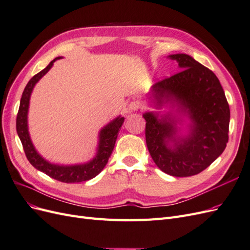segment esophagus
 I'll use <instances>...</instances> for the list:
<instances>
[{"label":"esophagus","instance_id":"1","mask_svg":"<svg viewBox=\"0 0 250 250\" xmlns=\"http://www.w3.org/2000/svg\"><path fill=\"white\" fill-rule=\"evenodd\" d=\"M142 107V102L140 100H132L129 104V110L133 111V110H138Z\"/></svg>","mask_w":250,"mask_h":250}]
</instances>
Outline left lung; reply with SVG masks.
<instances>
[{
    "label": "left lung",
    "mask_w": 250,
    "mask_h": 250,
    "mask_svg": "<svg viewBox=\"0 0 250 250\" xmlns=\"http://www.w3.org/2000/svg\"><path fill=\"white\" fill-rule=\"evenodd\" d=\"M176 59L181 71L152 86L157 103L165 99L177 101L180 108L193 121L192 132L170 149L167 142L174 139L175 121L157 119L146 112V143L155 165L175 177L193 176L206 170L221 155L229 142V105L216 75L187 54L170 56Z\"/></svg>",
    "instance_id": "obj_1"
}]
</instances>
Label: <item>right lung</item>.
<instances>
[{
	"label": "right lung",
	"mask_w": 250,
	"mask_h": 250,
	"mask_svg": "<svg viewBox=\"0 0 250 250\" xmlns=\"http://www.w3.org/2000/svg\"><path fill=\"white\" fill-rule=\"evenodd\" d=\"M56 59L57 58L52 60V62L47 65V67H44L42 71L34 75L27 83L21 98L20 108L17 116V131L28 161L35 169L43 172L52 178L62 181V183H81V181H86L97 176L98 174L104 169L105 166H106L108 158L113 150V147H115L120 128L124 122V118H117L115 121H112L110 124L105 126L101 130L98 154L92 162L84 165L76 166H58L44 161L43 158L36 152L31 143V140L29 138L27 127V113L29 107L30 95H31L35 83L51 69L53 62H54Z\"/></svg>",
	"instance_id": "1"
}]
</instances>
